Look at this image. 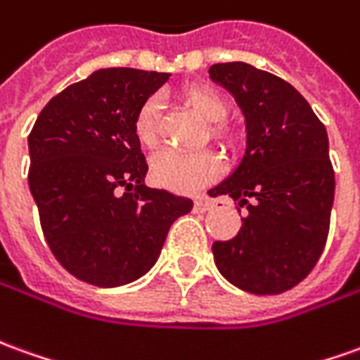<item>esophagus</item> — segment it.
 Listing matches in <instances>:
<instances>
[{"mask_svg":"<svg viewBox=\"0 0 360 360\" xmlns=\"http://www.w3.org/2000/svg\"><path fill=\"white\" fill-rule=\"evenodd\" d=\"M214 208V200L208 197H198L197 200H195V210H198V212H206V210H212Z\"/></svg>","mask_w":360,"mask_h":360,"instance_id":"esophagus-1","label":"esophagus"}]
</instances>
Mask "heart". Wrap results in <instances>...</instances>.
Listing matches in <instances>:
<instances>
[{"mask_svg": "<svg viewBox=\"0 0 360 360\" xmlns=\"http://www.w3.org/2000/svg\"><path fill=\"white\" fill-rule=\"evenodd\" d=\"M185 103L206 122H218L228 112V103L208 87H191L185 93ZM158 120H160V99H146L134 119V134L138 142L152 148L158 142ZM152 179L162 187L177 193H193L210 185L224 172L220 155L202 150V152H175L162 150L152 158Z\"/></svg>", "mask_w": 360, "mask_h": 360, "instance_id": "obj_1", "label": "heart"}]
</instances>
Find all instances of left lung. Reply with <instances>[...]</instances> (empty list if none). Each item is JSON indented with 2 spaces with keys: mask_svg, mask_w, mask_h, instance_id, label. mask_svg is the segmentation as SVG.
I'll return each instance as SVG.
<instances>
[{
  "mask_svg": "<svg viewBox=\"0 0 360 360\" xmlns=\"http://www.w3.org/2000/svg\"><path fill=\"white\" fill-rule=\"evenodd\" d=\"M208 75L245 120V152L208 195H228L250 210L236 238L214 241L216 267L241 290L285 292L308 276L328 240L335 195L328 132L276 75L245 62L214 64Z\"/></svg>",
  "mask_w": 360,
  "mask_h": 360,
  "instance_id": "8db88e82",
  "label": "left lung"
}]
</instances>
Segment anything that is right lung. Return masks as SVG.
Here are the masks:
<instances>
[{
    "mask_svg": "<svg viewBox=\"0 0 360 360\" xmlns=\"http://www.w3.org/2000/svg\"><path fill=\"white\" fill-rule=\"evenodd\" d=\"M172 74L107 68L70 85L40 110L29 134V187L60 265L112 288L144 276L172 224L193 200L146 187L134 134L140 105Z\"/></svg>",
    "mask_w": 360,
    "mask_h": 360,
    "instance_id": "1",
    "label": "right lung"
}]
</instances>
